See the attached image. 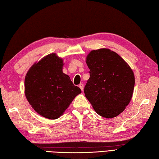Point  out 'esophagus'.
<instances>
[{
  "label": "esophagus",
  "instance_id": "obj_1",
  "mask_svg": "<svg viewBox=\"0 0 159 159\" xmlns=\"http://www.w3.org/2000/svg\"><path fill=\"white\" fill-rule=\"evenodd\" d=\"M79 87L80 88V89L82 90V92L83 91V89H84V85L83 83H80V85H79Z\"/></svg>",
  "mask_w": 159,
  "mask_h": 159
}]
</instances>
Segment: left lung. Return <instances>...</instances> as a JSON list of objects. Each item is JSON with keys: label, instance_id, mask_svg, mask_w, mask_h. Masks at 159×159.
I'll return each mask as SVG.
<instances>
[{"label": "left lung", "instance_id": "obj_1", "mask_svg": "<svg viewBox=\"0 0 159 159\" xmlns=\"http://www.w3.org/2000/svg\"><path fill=\"white\" fill-rule=\"evenodd\" d=\"M90 77L84 89L85 97L99 116L113 118L130 102L134 75L129 65L108 48L92 50L86 57Z\"/></svg>", "mask_w": 159, "mask_h": 159}]
</instances>
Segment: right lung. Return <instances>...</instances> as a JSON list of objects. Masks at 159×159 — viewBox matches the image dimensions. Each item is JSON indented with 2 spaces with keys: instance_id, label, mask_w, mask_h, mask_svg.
Segmentation results:
<instances>
[{
  "instance_id": "obj_1",
  "label": "right lung",
  "mask_w": 159,
  "mask_h": 159,
  "mask_svg": "<svg viewBox=\"0 0 159 159\" xmlns=\"http://www.w3.org/2000/svg\"><path fill=\"white\" fill-rule=\"evenodd\" d=\"M63 61L49 54L30 67L25 80L28 102L43 117L55 120L63 114L77 95L81 93L68 75L63 72Z\"/></svg>"
}]
</instances>
